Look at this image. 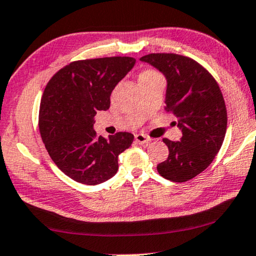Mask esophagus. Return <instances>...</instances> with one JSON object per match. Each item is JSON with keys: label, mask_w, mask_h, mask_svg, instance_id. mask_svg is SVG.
Here are the masks:
<instances>
[{"label": "esophagus", "mask_w": 256, "mask_h": 256, "mask_svg": "<svg viewBox=\"0 0 256 256\" xmlns=\"http://www.w3.org/2000/svg\"><path fill=\"white\" fill-rule=\"evenodd\" d=\"M134 139H136V142H137L138 144H140V145L148 144V142H151V139H150L148 137H146V136L142 134H136V136H134Z\"/></svg>", "instance_id": "esophagus-1"}]
</instances>
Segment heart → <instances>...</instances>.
<instances>
[{
  "label": "heart",
  "mask_w": 256,
  "mask_h": 256,
  "mask_svg": "<svg viewBox=\"0 0 256 256\" xmlns=\"http://www.w3.org/2000/svg\"><path fill=\"white\" fill-rule=\"evenodd\" d=\"M153 74H156V71H153V70H145V71H142V72L140 74V76H139V78L150 77V76H153Z\"/></svg>",
  "instance_id": "obj_1"
}]
</instances>
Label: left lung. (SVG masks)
I'll return each mask as SVG.
<instances>
[{
	"instance_id": "obj_1",
	"label": "left lung",
	"mask_w": 256,
	"mask_h": 256,
	"mask_svg": "<svg viewBox=\"0 0 256 256\" xmlns=\"http://www.w3.org/2000/svg\"><path fill=\"white\" fill-rule=\"evenodd\" d=\"M168 80L165 110L178 118L180 142L164 138L168 156L156 166L159 174L174 182L193 179L208 168L222 145L227 111L212 74L190 57L176 54L142 56Z\"/></svg>"
}]
</instances>
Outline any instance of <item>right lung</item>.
Segmentation results:
<instances>
[{
  "instance_id": "add662e5",
  "label": "right lung",
  "mask_w": 256,
  "mask_h": 256,
  "mask_svg": "<svg viewBox=\"0 0 256 256\" xmlns=\"http://www.w3.org/2000/svg\"><path fill=\"white\" fill-rule=\"evenodd\" d=\"M136 63L132 57L76 60L54 74L44 90L38 126L57 168L74 182L98 185L118 171V156L134 134L118 132L108 139L94 130L97 111L110 108L116 85Z\"/></svg>"
}]
</instances>
